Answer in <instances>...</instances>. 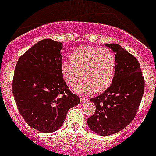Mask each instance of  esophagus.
<instances>
[{
  "mask_svg": "<svg viewBox=\"0 0 156 156\" xmlns=\"http://www.w3.org/2000/svg\"><path fill=\"white\" fill-rule=\"evenodd\" d=\"M80 100H81V103H85V102L88 101V98L85 97H80Z\"/></svg>",
  "mask_w": 156,
  "mask_h": 156,
  "instance_id": "obj_1",
  "label": "esophagus"
}]
</instances>
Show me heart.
Segmentation results:
<instances>
[{
  "label": "heart",
  "instance_id": "1",
  "mask_svg": "<svg viewBox=\"0 0 156 156\" xmlns=\"http://www.w3.org/2000/svg\"><path fill=\"white\" fill-rule=\"evenodd\" d=\"M71 62L62 61L60 71L64 81L74 87L81 77L83 81L75 87L79 94L101 92L109 87L117 68L115 54L108 48L81 45L69 56Z\"/></svg>",
  "mask_w": 156,
  "mask_h": 156
}]
</instances>
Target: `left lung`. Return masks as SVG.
<instances>
[{
	"label": "left lung",
	"mask_w": 156,
	"mask_h": 156,
	"mask_svg": "<svg viewBox=\"0 0 156 156\" xmlns=\"http://www.w3.org/2000/svg\"><path fill=\"white\" fill-rule=\"evenodd\" d=\"M106 46L115 53V75L104 93L90 99L96 105V111L87 119L91 130L100 136L117 133L132 122L142 100L145 84L140 66L133 55L117 44Z\"/></svg>",
	"instance_id": "1"
}]
</instances>
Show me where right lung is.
I'll return each mask as SVG.
<instances>
[{
  "instance_id": "right-lung-1",
  "label": "right lung",
  "mask_w": 156,
  "mask_h": 156,
  "mask_svg": "<svg viewBox=\"0 0 156 156\" xmlns=\"http://www.w3.org/2000/svg\"><path fill=\"white\" fill-rule=\"evenodd\" d=\"M62 43L46 38L18 59L12 80L17 108L30 127L51 133L63 124L69 108L80 103L60 71Z\"/></svg>"
}]
</instances>
